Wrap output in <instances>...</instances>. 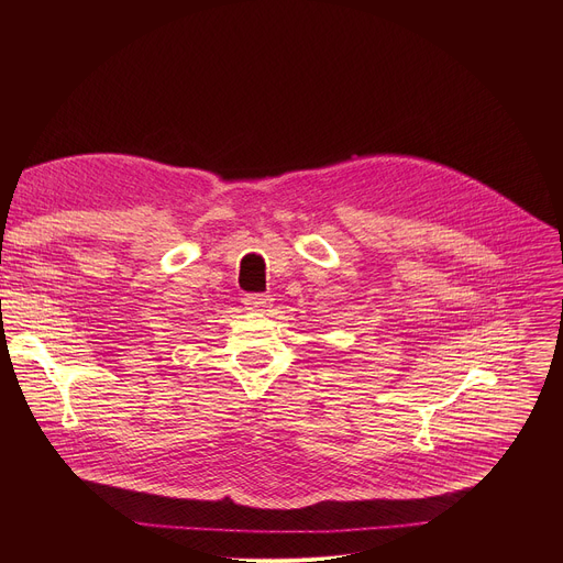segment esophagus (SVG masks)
I'll return each instance as SVG.
<instances>
[{
	"label": "esophagus",
	"instance_id": "34e87169",
	"mask_svg": "<svg viewBox=\"0 0 563 563\" xmlns=\"http://www.w3.org/2000/svg\"><path fill=\"white\" fill-rule=\"evenodd\" d=\"M243 302L250 307V309H263L269 305V296L265 294H245Z\"/></svg>",
	"mask_w": 563,
	"mask_h": 563
}]
</instances>
